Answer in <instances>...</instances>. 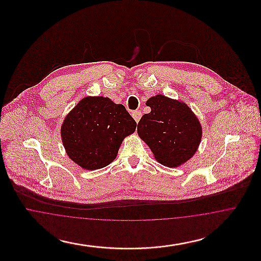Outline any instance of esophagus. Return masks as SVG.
<instances>
[{"instance_id": "esophagus-1", "label": "esophagus", "mask_w": 261, "mask_h": 261, "mask_svg": "<svg viewBox=\"0 0 261 261\" xmlns=\"http://www.w3.org/2000/svg\"><path fill=\"white\" fill-rule=\"evenodd\" d=\"M132 116H133V118L135 119V121L138 123L139 120H140L141 117H142V112H138V111H137V112H132Z\"/></svg>"}]
</instances>
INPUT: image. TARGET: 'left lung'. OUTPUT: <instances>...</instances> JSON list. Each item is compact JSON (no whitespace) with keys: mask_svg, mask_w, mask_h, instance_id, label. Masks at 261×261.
Instances as JSON below:
<instances>
[{"mask_svg":"<svg viewBox=\"0 0 261 261\" xmlns=\"http://www.w3.org/2000/svg\"><path fill=\"white\" fill-rule=\"evenodd\" d=\"M150 112L142 116L137 131L155 160L177 167L197 151L201 140L199 119L186 103L156 95L147 100Z\"/></svg>","mask_w":261,"mask_h":261,"instance_id":"1","label":"left lung"}]
</instances>
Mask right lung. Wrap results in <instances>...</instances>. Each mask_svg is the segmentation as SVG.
Listing matches in <instances>:
<instances>
[{
    "label": "right lung",
    "instance_id": "add662e5",
    "mask_svg": "<svg viewBox=\"0 0 261 261\" xmlns=\"http://www.w3.org/2000/svg\"><path fill=\"white\" fill-rule=\"evenodd\" d=\"M136 127L124 106L105 97H86L64 118L62 144L76 164L96 170L115 160L125 137Z\"/></svg>",
    "mask_w": 261,
    "mask_h": 261
}]
</instances>
